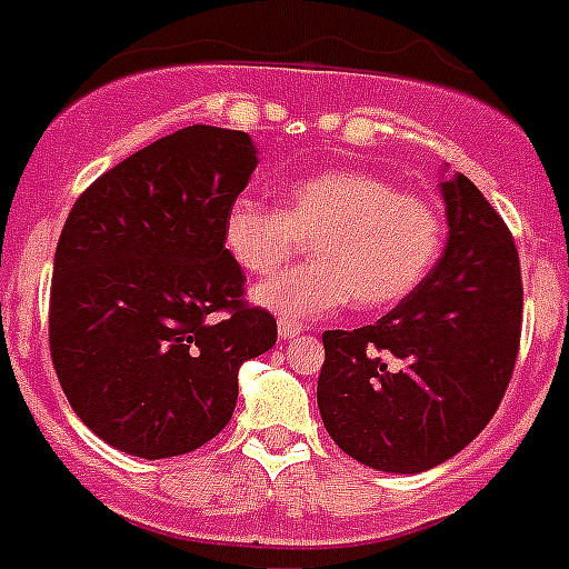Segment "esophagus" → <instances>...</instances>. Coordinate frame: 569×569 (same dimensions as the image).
I'll return each instance as SVG.
<instances>
[{
  "label": "esophagus",
  "mask_w": 569,
  "mask_h": 569,
  "mask_svg": "<svg viewBox=\"0 0 569 569\" xmlns=\"http://www.w3.org/2000/svg\"><path fill=\"white\" fill-rule=\"evenodd\" d=\"M278 336H280V341H291L300 336V328H295V325H289V322H280Z\"/></svg>",
  "instance_id": "1"
}]
</instances>
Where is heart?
I'll use <instances>...</instances> for the list:
<instances>
[{"mask_svg":"<svg viewBox=\"0 0 569 569\" xmlns=\"http://www.w3.org/2000/svg\"><path fill=\"white\" fill-rule=\"evenodd\" d=\"M302 241L313 261L252 291L256 306L286 322L328 317L350 300L361 311L406 300L437 263L442 217L431 202L361 169L295 180L280 211L252 197H236L224 211V250L250 274L280 272Z\"/></svg>","mask_w":569,"mask_h":569,"instance_id":"b5f03b06","label":"heart"}]
</instances>
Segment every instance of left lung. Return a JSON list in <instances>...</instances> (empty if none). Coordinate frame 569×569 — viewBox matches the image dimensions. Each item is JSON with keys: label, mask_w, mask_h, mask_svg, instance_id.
Masks as SVG:
<instances>
[{"label": "left lung", "mask_w": 569, "mask_h": 569, "mask_svg": "<svg viewBox=\"0 0 569 569\" xmlns=\"http://www.w3.org/2000/svg\"><path fill=\"white\" fill-rule=\"evenodd\" d=\"M448 244L395 311L325 330L317 402L330 439L361 465L425 472L487 428L520 350V256L470 178L439 183Z\"/></svg>", "instance_id": "1"}]
</instances>
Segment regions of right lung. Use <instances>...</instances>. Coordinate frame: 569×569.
Listing matches in <instances>:
<instances>
[{
    "label": "right lung",
    "mask_w": 569,
    "mask_h": 569,
    "mask_svg": "<svg viewBox=\"0 0 569 569\" xmlns=\"http://www.w3.org/2000/svg\"><path fill=\"white\" fill-rule=\"evenodd\" d=\"M256 152L241 130L183 127L93 180L66 219L49 352L77 417L121 453L211 442L233 417L239 367L278 339L222 244Z\"/></svg>",
    "instance_id": "obj_1"
}]
</instances>
